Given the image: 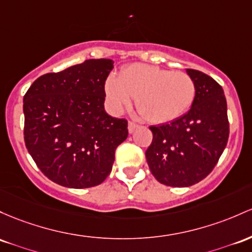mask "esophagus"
<instances>
[{
  "label": "esophagus",
  "instance_id": "esophagus-1",
  "mask_svg": "<svg viewBox=\"0 0 252 252\" xmlns=\"http://www.w3.org/2000/svg\"><path fill=\"white\" fill-rule=\"evenodd\" d=\"M137 126H139V124H136L135 123V122H132V121H129V123H128V129H129V132H132L135 130V129L137 128Z\"/></svg>",
  "mask_w": 252,
  "mask_h": 252
}]
</instances>
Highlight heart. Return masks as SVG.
Masks as SVG:
<instances>
[{"label":"heart","mask_w":252,"mask_h":252,"mask_svg":"<svg viewBox=\"0 0 252 252\" xmlns=\"http://www.w3.org/2000/svg\"><path fill=\"white\" fill-rule=\"evenodd\" d=\"M105 94L115 111H122L136 98V107L152 123H166L189 111L196 85L189 74L157 65L134 63L122 68L118 77L105 82Z\"/></svg>","instance_id":"obj_1"}]
</instances>
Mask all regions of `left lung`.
<instances>
[{
  "label": "left lung",
  "mask_w": 252,
  "mask_h": 252,
  "mask_svg": "<svg viewBox=\"0 0 252 252\" xmlns=\"http://www.w3.org/2000/svg\"><path fill=\"white\" fill-rule=\"evenodd\" d=\"M196 85L189 112L171 123L149 126L153 140L146 151L149 170L168 187H190L206 178L228 141L227 103L222 87L200 70L187 69Z\"/></svg>",
  "instance_id": "1"
}]
</instances>
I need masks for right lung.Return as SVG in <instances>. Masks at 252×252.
<instances>
[{
	"instance_id": "1",
	"label": "right lung",
	"mask_w": 252,
	"mask_h": 252,
	"mask_svg": "<svg viewBox=\"0 0 252 252\" xmlns=\"http://www.w3.org/2000/svg\"><path fill=\"white\" fill-rule=\"evenodd\" d=\"M113 61L86 60L38 77L24 95V139L50 181L74 189L95 187L110 175L128 121L104 110Z\"/></svg>"
}]
</instances>
